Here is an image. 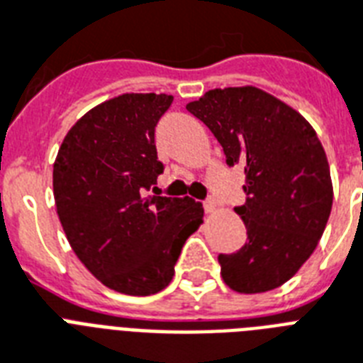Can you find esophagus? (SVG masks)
I'll use <instances>...</instances> for the list:
<instances>
[{
	"mask_svg": "<svg viewBox=\"0 0 363 363\" xmlns=\"http://www.w3.org/2000/svg\"><path fill=\"white\" fill-rule=\"evenodd\" d=\"M203 207H205V213H209L211 215V213H215L216 207H218V203H216L215 198H209V199H205Z\"/></svg>",
	"mask_w": 363,
	"mask_h": 363,
	"instance_id": "34e87169",
	"label": "esophagus"
}]
</instances>
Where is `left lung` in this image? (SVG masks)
Returning <instances> with one entry per match:
<instances>
[{"mask_svg":"<svg viewBox=\"0 0 363 363\" xmlns=\"http://www.w3.org/2000/svg\"><path fill=\"white\" fill-rule=\"evenodd\" d=\"M186 109L241 164L247 203L235 209L248 241L220 254V275L239 294L282 286L315 252L333 203L330 164L313 125L256 86L215 88Z\"/></svg>","mask_w":363,"mask_h":363,"instance_id":"obj_1","label":"left lung"}]
</instances>
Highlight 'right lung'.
Here are the masks:
<instances>
[{
  "label": "right lung",
  "mask_w": 363,
  "mask_h": 363,
  "mask_svg": "<svg viewBox=\"0 0 363 363\" xmlns=\"http://www.w3.org/2000/svg\"><path fill=\"white\" fill-rule=\"evenodd\" d=\"M167 94H122L96 105L62 141L52 171L54 201L65 238L84 267L111 290L150 296L164 290L203 207L152 196L164 169L154 128Z\"/></svg>",
  "instance_id": "1"
}]
</instances>
